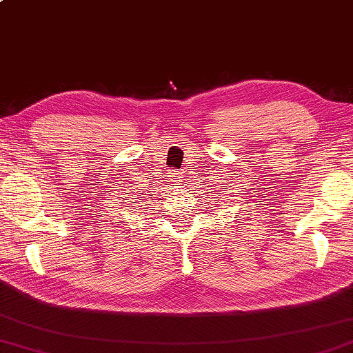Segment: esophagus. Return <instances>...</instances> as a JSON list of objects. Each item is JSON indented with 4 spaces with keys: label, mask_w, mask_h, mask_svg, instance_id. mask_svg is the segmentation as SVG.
I'll use <instances>...</instances> for the list:
<instances>
[{
    "label": "esophagus",
    "mask_w": 353,
    "mask_h": 353,
    "mask_svg": "<svg viewBox=\"0 0 353 353\" xmlns=\"http://www.w3.org/2000/svg\"><path fill=\"white\" fill-rule=\"evenodd\" d=\"M170 177H172L171 181H179V179H181V176H179V172H176V171H172Z\"/></svg>",
    "instance_id": "34e87169"
}]
</instances>
